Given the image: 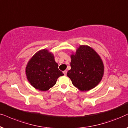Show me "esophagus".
Returning <instances> with one entry per match:
<instances>
[{
	"mask_svg": "<svg viewBox=\"0 0 128 128\" xmlns=\"http://www.w3.org/2000/svg\"><path fill=\"white\" fill-rule=\"evenodd\" d=\"M67 71H66V70H65V71H63V73H64V75H65V76H66V75H67Z\"/></svg>",
	"mask_w": 128,
	"mask_h": 128,
	"instance_id": "1",
	"label": "esophagus"
}]
</instances>
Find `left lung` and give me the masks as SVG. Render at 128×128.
Segmentation results:
<instances>
[{
	"label": "left lung",
	"instance_id": "1",
	"mask_svg": "<svg viewBox=\"0 0 128 128\" xmlns=\"http://www.w3.org/2000/svg\"><path fill=\"white\" fill-rule=\"evenodd\" d=\"M71 68L67 76L81 91L95 88L102 79L104 66L99 54L91 47L81 45L71 55Z\"/></svg>",
	"mask_w": 128,
	"mask_h": 128
}]
</instances>
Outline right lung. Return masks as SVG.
Listing matches in <instances>:
<instances>
[{
	"label": "right lung",
	"mask_w": 128,
	"mask_h": 128,
	"mask_svg": "<svg viewBox=\"0 0 128 128\" xmlns=\"http://www.w3.org/2000/svg\"><path fill=\"white\" fill-rule=\"evenodd\" d=\"M54 60V54L47 49L37 52L30 59L26 67V75L30 84L39 91H46L56 84L62 76Z\"/></svg>",
	"instance_id": "1"
}]
</instances>
